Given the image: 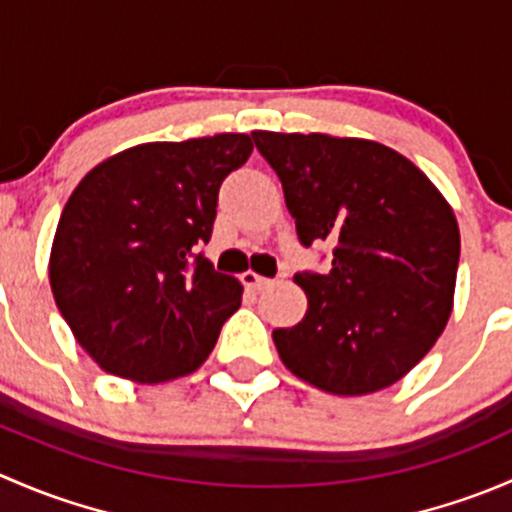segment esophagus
I'll use <instances>...</instances> for the list:
<instances>
[{
    "label": "esophagus",
    "instance_id": "1",
    "mask_svg": "<svg viewBox=\"0 0 512 512\" xmlns=\"http://www.w3.org/2000/svg\"><path fill=\"white\" fill-rule=\"evenodd\" d=\"M242 285H245L247 289H252V292H260V289H267L272 285V280H267V277L257 275V272L247 270L242 272Z\"/></svg>",
    "mask_w": 512,
    "mask_h": 512
}]
</instances>
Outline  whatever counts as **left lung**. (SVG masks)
<instances>
[{
    "instance_id": "left-lung-1",
    "label": "left lung",
    "mask_w": 512,
    "mask_h": 512,
    "mask_svg": "<svg viewBox=\"0 0 512 512\" xmlns=\"http://www.w3.org/2000/svg\"><path fill=\"white\" fill-rule=\"evenodd\" d=\"M304 247L334 242L327 275L297 272L307 314L272 339L282 364L337 396L404 379L446 329L461 232L441 190L394 148L327 133L255 131Z\"/></svg>"
}]
</instances>
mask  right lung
<instances>
[{"mask_svg":"<svg viewBox=\"0 0 512 512\" xmlns=\"http://www.w3.org/2000/svg\"><path fill=\"white\" fill-rule=\"evenodd\" d=\"M250 153L245 133L141 143L76 185L56 225L49 282L76 342L103 371L163 384L213 352L242 285L195 247L213 235L225 175Z\"/></svg>","mask_w":512,"mask_h":512,"instance_id":"right-lung-1","label":"right lung"}]
</instances>
